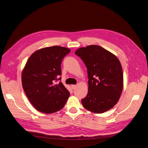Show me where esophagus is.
I'll return each mask as SVG.
<instances>
[{"instance_id":"esophagus-1","label":"esophagus","mask_w":148,"mask_h":148,"mask_svg":"<svg viewBox=\"0 0 148 148\" xmlns=\"http://www.w3.org/2000/svg\"><path fill=\"white\" fill-rule=\"evenodd\" d=\"M71 88H72L73 89H75V87H76V85H74V84L71 85Z\"/></svg>"}]
</instances>
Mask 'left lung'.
<instances>
[{
    "label": "left lung",
    "instance_id": "8db88e82",
    "mask_svg": "<svg viewBox=\"0 0 148 148\" xmlns=\"http://www.w3.org/2000/svg\"><path fill=\"white\" fill-rule=\"evenodd\" d=\"M75 53L84 62L88 73L87 96L82 100L84 108L103 113L118 102L123 88L122 67L117 57L96 45L78 48Z\"/></svg>",
    "mask_w": 148,
    "mask_h": 148
}]
</instances>
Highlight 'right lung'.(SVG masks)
Here are the masks:
<instances>
[{
  "instance_id": "obj_1",
  "label": "right lung",
  "mask_w": 148,
  "mask_h": 148,
  "mask_svg": "<svg viewBox=\"0 0 148 148\" xmlns=\"http://www.w3.org/2000/svg\"><path fill=\"white\" fill-rule=\"evenodd\" d=\"M70 49L53 46L34 52L22 73L24 91L32 106L39 112L50 114L59 111L65 104L70 92L60 82L61 64Z\"/></svg>"
}]
</instances>
